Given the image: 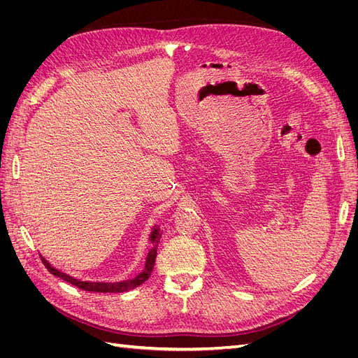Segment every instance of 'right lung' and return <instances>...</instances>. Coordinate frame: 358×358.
Returning <instances> with one entry per match:
<instances>
[{"instance_id": "right-lung-1", "label": "right lung", "mask_w": 358, "mask_h": 358, "mask_svg": "<svg viewBox=\"0 0 358 358\" xmlns=\"http://www.w3.org/2000/svg\"><path fill=\"white\" fill-rule=\"evenodd\" d=\"M159 239H161V230L159 229H154L152 234H150V242H152L154 248L150 249L149 254H148V258H146V266H145V270L140 275H137L134 279H129V280H125V282H117V284H100V282H83V280H78L74 279L66 273L59 272V270L53 268L46 259H43V264L46 266V268L49 270V272L52 275H55L64 280H67V282L76 285L78 288L83 289V291H91V292H124V291H128V289H133L138 285H142L145 280H148V278L150 276V273H152V268H154V264H155V258H157V248H158V243H159Z\"/></svg>"}]
</instances>
